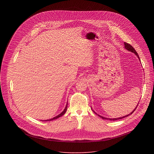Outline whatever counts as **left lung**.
<instances>
[{
  "label": "left lung",
  "instance_id": "left-lung-1",
  "mask_svg": "<svg viewBox=\"0 0 154 154\" xmlns=\"http://www.w3.org/2000/svg\"><path fill=\"white\" fill-rule=\"evenodd\" d=\"M124 48H125V49H127L128 51H130V52H133V53H134L137 56V57L139 58V60H140V57H139V56H138V54H137V52H136V51L135 50V49L131 46L130 45H129L128 43H126V42H124ZM138 105H137V106H138ZM137 106L135 107V108L133 110V112H131L130 114H128V115H126V116H122V117H120V118H105V117H103V116H100V115H97L94 110L93 109H92V108L91 107V109L93 110V112L95 113V114H96V115H97L99 117H100L101 118H102V119H106V120H109V121H116V120H118V119H122V118H124L125 117H127V116H129V115H131L134 112V111L136 109V108H137Z\"/></svg>",
  "mask_w": 154,
  "mask_h": 154
}]
</instances>
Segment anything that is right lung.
Masks as SVG:
<instances>
[{
    "instance_id": "right-lung-1",
    "label": "right lung",
    "mask_w": 154,
    "mask_h": 154,
    "mask_svg": "<svg viewBox=\"0 0 154 154\" xmlns=\"http://www.w3.org/2000/svg\"><path fill=\"white\" fill-rule=\"evenodd\" d=\"M67 107H68V103H66V106H65V108H64V110H63V111L60 114H59L58 115H57V116H55V117H54V118H52V119H48V120H42V121H52V120L56 119H57V118H60V117L62 116L63 115H64V114H65L66 112Z\"/></svg>"
}]
</instances>
